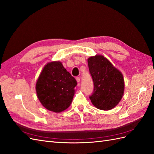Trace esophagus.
<instances>
[{"label":"esophagus","mask_w":154,"mask_h":154,"mask_svg":"<svg viewBox=\"0 0 154 154\" xmlns=\"http://www.w3.org/2000/svg\"><path fill=\"white\" fill-rule=\"evenodd\" d=\"M76 80L78 83H79V82H80V77H76Z\"/></svg>","instance_id":"1"}]
</instances>
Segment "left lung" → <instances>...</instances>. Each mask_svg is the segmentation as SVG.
Returning a JSON list of instances; mask_svg holds the SVG:
<instances>
[{"instance_id":"8db88e82","label":"left lung","mask_w":154,"mask_h":154,"mask_svg":"<svg viewBox=\"0 0 154 154\" xmlns=\"http://www.w3.org/2000/svg\"><path fill=\"white\" fill-rule=\"evenodd\" d=\"M94 90L89 97L98 109L109 110L120 102L125 89L123 74L103 55H96L88 59Z\"/></svg>"}]
</instances>
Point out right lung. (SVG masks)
<instances>
[{"instance_id":"obj_1","label":"right lung","mask_w":154,"mask_h":154,"mask_svg":"<svg viewBox=\"0 0 154 154\" xmlns=\"http://www.w3.org/2000/svg\"><path fill=\"white\" fill-rule=\"evenodd\" d=\"M76 80L59 61L44 66L36 83L37 97L47 110L59 113L68 108L74 95Z\"/></svg>"}]
</instances>
